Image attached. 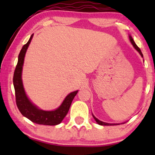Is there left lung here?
<instances>
[{
	"instance_id": "left-lung-1",
	"label": "left lung",
	"mask_w": 155,
	"mask_h": 155,
	"mask_svg": "<svg viewBox=\"0 0 155 155\" xmlns=\"http://www.w3.org/2000/svg\"><path fill=\"white\" fill-rule=\"evenodd\" d=\"M129 37H130V41L131 44H133V47H134L135 49H136V50L138 51V52H139V54H140V56H141L142 58H143V54H142L141 51H140V49H139V47H138V46H137L136 44V43H135V42H134V41H133V39L132 37H131L130 35ZM92 116H93V118L95 119V120L96 121V122H97V123L98 124H101V125H116V124H111V123H106V122H102V121L99 120L98 119H97V118H96V117H95V116H94L93 114H92Z\"/></svg>"
}]
</instances>
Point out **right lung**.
Instances as JSON below:
<instances>
[{
  "mask_svg": "<svg viewBox=\"0 0 155 155\" xmlns=\"http://www.w3.org/2000/svg\"><path fill=\"white\" fill-rule=\"evenodd\" d=\"M33 36V34H32L28 43L25 44L21 49L18 56V62L14 74L13 84L15 90L16 104L23 116L27 117L28 120L34 123L44 125H57L60 124L66 116L72 101L77 94L78 90L68 94L64 99L62 104L54 111H44L39 109L36 106L31 103L26 95L23 87L22 71L25 55Z\"/></svg>",
  "mask_w": 155,
  "mask_h": 155,
  "instance_id": "1",
  "label": "right lung"
}]
</instances>
